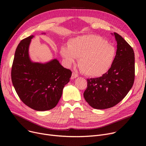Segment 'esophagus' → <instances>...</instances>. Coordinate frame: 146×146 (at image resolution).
<instances>
[{
    "label": "esophagus",
    "instance_id": "1",
    "mask_svg": "<svg viewBox=\"0 0 146 146\" xmlns=\"http://www.w3.org/2000/svg\"><path fill=\"white\" fill-rule=\"evenodd\" d=\"M78 75L76 74V73H74V72L72 73V77H71L72 79H74L78 78Z\"/></svg>",
    "mask_w": 146,
    "mask_h": 146
}]
</instances>
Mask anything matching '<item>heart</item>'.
Segmentation results:
<instances>
[{
    "label": "heart",
    "mask_w": 146,
    "mask_h": 146,
    "mask_svg": "<svg viewBox=\"0 0 146 146\" xmlns=\"http://www.w3.org/2000/svg\"><path fill=\"white\" fill-rule=\"evenodd\" d=\"M61 54L68 65L79 58L78 66L82 72L91 78H99L108 72L116 56L113 46L96 35L75 37L68 45L61 46Z\"/></svg>",
    "instance_id": "1"
}]
</instances>
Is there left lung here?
Returning <instances> with one entry per match:
<instances>
[{"mask_svg": "<svg viewBox=\"0 0 146 146\" xmlns=\"http://www.w3.org/2000/svg\"><path fill=\"white\" fill-rule=\"evenodd\" d=\"M117 42L113 63L101 77L88 79L83 96L94 108L105 110L118 104L131 89L135 77V57L133 48L121 35L112 33Z\"/></svg>", "mask_w": 146, "mask_h": 146, "instance_id": "left-lung-1", "label": "left lung"}]
</instances>
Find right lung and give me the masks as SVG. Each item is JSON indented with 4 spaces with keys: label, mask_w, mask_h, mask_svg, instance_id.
I'll list each match as a JSON object with an SVG mask.
<instances>
[{
    "label": "right lung",
    "mask_w": 146,
    "mask_h": 146,
    "mask_svg": "<svg viewBox=\"0 0 146 146\" xmlns=\"http://www.w3.org/2000/svg\"><path fill=\"white\" fill-rule=\"evenodd\" d=\"M34 36L25 38L18 44L12 64L11 78L21 100L31 108L44 111L57 105L64 86L70 81L72 72L63 67L56 58L45 63L31 60L29 47Z\"/></svg>",
    "instance_id": "right-lung-1"
}]
</instances>
